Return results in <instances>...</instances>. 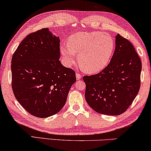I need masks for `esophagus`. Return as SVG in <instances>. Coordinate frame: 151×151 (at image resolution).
Segmentation results:
<instances>
[{"label":"esophagus","instance_id":"esophagus-1","mask_svg":"<svg viewBox=\"0 0 151 151\" xmlns=\"http://www.w3.org/2000/svg\"><path fill=\"white\" fill-rule=\"evenodd\" d=\"M82 77V74H80V73H76V79H77V80H80V79H81Z\"/></svg>","mask_w":151,"mask_h":151}]
</instances>
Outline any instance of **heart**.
Instances as JSON below:
<instances>
[{"instance_id":"heart-1","label":"heart","mask_w":151,"mask_h":151,"mask_svg":"<svg viewBox=\"0 0 151 151\" xmlns=\"http://www.w3.org/2000/svg\"><path fill=\"white\" fill-rule=\"evenodd\" d=\"M113 37L101 32H79L69 37L68 43L60 45V51L67 67L78 62L84 71L89 73L100 72L110 63L115 51Z\"/></svg>"}]
</instances>
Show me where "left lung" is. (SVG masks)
Returning <instances> with one entry per match:
<instances>
[{"label":"left lung","mask_w":151,"mask_h":151,"mask_svg":"<svg viewBox=\"0 0 151 151\" xmlns=\"http://www.w3.org/2000/svg\"><path fill=\"white\" fill-rule=\"evenodd\" d=\"M141 71V60L133 45L117 34L114 53L108 66L100 73L83 77L86 102L101 114H122L139 92Z\"/></svg>","instance_id":"1"}]
</instances>
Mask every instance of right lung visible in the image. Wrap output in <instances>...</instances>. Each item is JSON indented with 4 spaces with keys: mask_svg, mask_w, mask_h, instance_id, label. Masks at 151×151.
Wrapping results in <instances>:
<instances>
[{
    "mask_svg": "<svg viewBox=\"0 0 151 151\" xmlns=\"http://www.w3.org/2000/svg\"><path fill=\"white\" fill-rule=\"evenodd\" d=\"M60 55V38L45 28L27 36L12 56L14 96L34 116L58 113L76 81L75 71L62 65Z\"/></svg>",
    "mask_w": 151,
    "mask_h": 151,
    "instance_id": "obj_1",
    "label": "right lung"
}]
</instances>
